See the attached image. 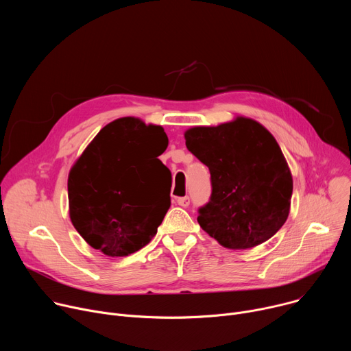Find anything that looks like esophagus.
<instances>
[{
  "instance_id": "esophagus-1",
  "label": "esophagus",
  "mask_w": 351,
  "mask_h": 351,
  "mask_svg": "<svg viewBox=\"0 0 351 351\" xmlns=\"http://www.w3.org/2000/svg\"><path fill=\"white\" fill-rule=\"evenodd\" d=\"M176 203H178L180 207H189L190 198H189V197H178V198H176Z\"/></svg>"
}]
</instances>
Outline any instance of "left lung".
<instances>
[{
	"label": "left lung",
	"instance_id": "obj_1",
	"mask_svg": "<svg viewBox=\"0 0 351 351\" xmlns=\"http://www.w3.org/2000/svg\"><path fill=\"white\" fill-rule=\"evenodd\" d=\"M189 152L208 167L210 202L197 221L221 245L256 247L286 222L293 179L275 137L258 122L237 117L218 126L186 130Z\"/></svg>",
	"mask_w": 351,
	"mask_h": 351
}]
</instances>
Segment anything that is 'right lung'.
Wrapping results in <instances>:
<instances>
[{
	"label": "right lung",
	"instance_id": "add662e5",
	"mask_svg": "<svg viewBox=\"0 0 351 351\" xmlns=\"http://www.w3.org/2000/svg\"><path fill=\"white\" fill-rule=\"evenodd\" d=\"M168 147L161 126L132 117L104 126L68 178L69 217L79 234L108 257L149 243L171 207V171L158 160Z\"/></svg>",
	"mask_w": 351,
	"mask_h": 351
}]
</instances>
